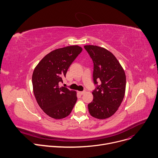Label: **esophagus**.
Instances as JSON below:
<instances>
[{"label": "esophagus", "instance_id": "esophagus-1", "mask_svg": "<svg viewBox=\"0 0 158 158\" xmlns=\"http://www.w3.org/2000/svg\"><path fill=\"white\" fill-rule=\"evenodd\" d=\"M77 93H78L79 94H80L81 95H82V94H83L84 93H85V91H77Z\"/></svg>", "mask_w": 158, "mask_h": 158}]
</instances>
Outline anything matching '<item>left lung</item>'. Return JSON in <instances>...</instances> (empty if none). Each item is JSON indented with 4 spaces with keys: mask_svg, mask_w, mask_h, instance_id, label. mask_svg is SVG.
<instances>
[{
    "mask_svg": "<svg viewBox=\"0 0 158 158\" xmlns=\"http://www.w3.org/2000/svg\"><path fill=\"white\" fill-rule=\"evenodd\" d=\"M93 62V81L96 86L88 104L91 116L104 119L116 112L124 98L126 75L119 62L109 51L97 46H84ZM101 85H98V81Z\"/></svg>",
    "mask_w": 158,
    "mask_h": 158,
    "instance_id": "8db88e82",
    "label": "left lung"
}]
</instances>
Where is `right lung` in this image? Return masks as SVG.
I'll return each mask as SVG.
<instances>
[{
    "label": "right lung",
    "mask_w": 158,
    "mask_h": 158,
    "mask_svg": "<svg viewBox=\"0 0 158 158\" xmlns=\"http://www.w3.org/2000/svg\"><path fill=\"white\" fill-rule=\"evenodd\" d=\"M82 49L70 46L50 52L40 60L32 75L34 93L39 107L49 117L64 118L77 101L76 92L60 87L67 72Z\"/></svg>",
    "instance_id": "add662e5"
}]
</instances>
